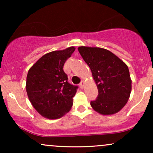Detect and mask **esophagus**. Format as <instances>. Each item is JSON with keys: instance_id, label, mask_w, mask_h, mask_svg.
I'll return each instance as SVG.
<instances>
[{"instance_id": "1", "label": "esophagus", "mask_w": 153, "mask_h": 153, "mask_svg": "<svg viewBox=\"0 0 153 153\" xmlns=\"http://www.w3.org/2000/svg\"><path fill=\"white\" fill-rule=\"evenodd\" d=\"M83 84H84V81H83V80H81V82H80V84H79V86H80L82 88L83 87Z\"/></svg>"}]
</instances>
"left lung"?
<instances>
[{
  "instance_id": "1",
  "label": "left lung",
  "mask_w": 153,
  "mask_h": 153,
  "mask_svg": "<svg viewBox=\"0 0 153 153\" xmlns=\"http://www.w3.org/2000/svg\"><path fill=\"white\" fill-rule=\"evenodd\" d=\"M78 50L91 68L99 89V95L91 101V106L103 115L117 113L130 96L131 80L127 65L105 49L82 46Z\"/></svg>"
}]
</instances>
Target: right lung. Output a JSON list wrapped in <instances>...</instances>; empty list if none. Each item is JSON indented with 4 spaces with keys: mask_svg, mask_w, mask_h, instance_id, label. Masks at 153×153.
<instances>
[{
    "mask_svg": "<svg viewBox=\"0 0 153 153\" xmlns=\"http://www.w3.org/2000/svg\"><path fill=\"white\" fill-rule=\"evenodd\" d=\"M75 50L71 47L45 54L28 72V97L35 109L46 118H60L73 106L78 87L68 82L63 66Z\"/></svg>",
    "mask_w": 153,
    "mask_h": 153,
    "instance_id": "right-lung-1",
    "label": "right lung"
}]
</instances>
